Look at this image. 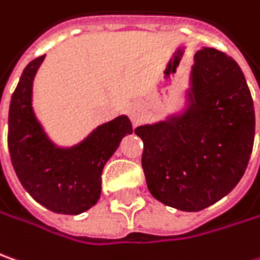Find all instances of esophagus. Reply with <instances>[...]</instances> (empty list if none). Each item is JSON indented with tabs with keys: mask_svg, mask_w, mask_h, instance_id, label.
<instances>
[{
	"mask_svg": "<svg viewBox=\"0 0 260 260\" xmlns=\"http://www.w3.org/2000/svg\"><path fill=\"white\" fill-rule=\"evenodd\" d=\"M130 115H132V120H133L135 123H139V121H142V118H143V111H142L140 107L133 105V107L130 108Z\"/></svg>",
	"mask_w": 260,
	"mask_h": 260,
	"instance_id": "esophagus-1",
	"label": "esophagus"
}]
</instances>
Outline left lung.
<instances>
[{
    "label": "left lung",
    "mask_w": 260,
    "mask_h": 260,
    "mask_svg": "<svg viewBox=\"0 0 260 260\" xmlns=\"http://www.w3.org/2000/svg\"><path fill=\"white\" fill-rule=\"evenodd\" d=\"M184 104L156 123L136 127L150 194L198 212L237 186L252 155L253 99L240 66L202 46L188 72Z\"/></svg>",
    "instance_id": "8db88e82"
}]
</instances>
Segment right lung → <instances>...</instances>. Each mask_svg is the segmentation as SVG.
<instances>
[{
    "label": "right lung",
    "mask_w": 260,
    "mask_h": 260,
    "mask_svg": "<svg viewBox=\"0 0 260 260\" xmlns=\"http://www.w3.org/2000/svg\"><path fill=\"white\" fill-rule=\"evenodd\" d=\"M44 59L45 55L26 66L11 96L10 156L21 186L35 201L55 214L79 215L99 201L102 170L123 137L133 133V125L123 114L72 146H59L33 108V82Z\"/></svg>",
    "instance_id": "1"
}]
</instances>
